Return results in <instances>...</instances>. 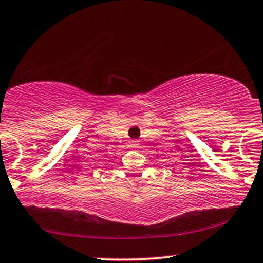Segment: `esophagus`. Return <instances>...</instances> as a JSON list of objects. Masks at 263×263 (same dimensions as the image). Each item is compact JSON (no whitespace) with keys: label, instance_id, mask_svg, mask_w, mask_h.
<instances>
[{"label":"esophagus","instance_id":"esophagus-1","mask_svg":"<svg viewBox=\"0 0 263 263\" xmlns=\"http://www.w3.org/2000/svg\"><path fill=\"white\" fill-rule=\"evenodd\" d=\"M129 147H131V148H136V147H137V141H129Z\"/></svg>","mask_w":263,"mask_h":263}]
</instances>
